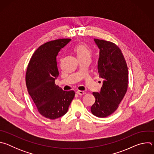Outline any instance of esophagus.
<instances>
[{
  "label": "esophagus",
  "mask_w": 154,
  "mask_h": 154,
  "mask_svg": "<svg viewBox=\"0 0 154 154\" xmlns=\"http://www.w3.org/2000/svg\"><path fill=\"white\" fill-rule=\"evenodd\" d=\"M76 93H77V94L80 95V96H82V95H83V94H85V91H77L76 92Z\"/></svg>",
  "instance_id": "34e87169"
}]
</instances>
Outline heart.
<instances>
[{
    "instance_id": "1",
    "label": "heart",
    "mask_w": 154,
    "mask_h": 154,
    "mask_svg": "<svg viewBox=\"0 0 154 154\" xmlns=\"http://www.w3.org/2000/svg\"><path fill=\"white\" fill-rule=\"evenodd\" d=\"M74 50L79 59L87 57L90 58L91 55V50L90 48L85 45H79L74 48Z\"/></svg>"
}]
</instances>
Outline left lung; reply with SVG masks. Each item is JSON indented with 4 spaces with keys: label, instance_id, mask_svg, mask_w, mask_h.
<instances>
[{
    "label": "left lung",
    "instance_id": "8db88e82",
    "mask_svg": "<svg viewBox=\"0 0 154 154\" xmlns=\"http://www.w3.org/2000/svg\"><path fill=\"white\" fill-rule=\"evenodd\" d=\"M100 50L97 69L103 81L99 93L94 92L96 99L91 113L99 118L113 113L123 99L128 87V68L124 55L115 43L94 39Z\"/></svg>",
    "mask_w": 154,
    "mask_h": 154
}]
</instances>
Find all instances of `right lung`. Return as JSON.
I'll return each instance as SVG.
<instances>
[{
	"label": "right lung",
	"mask_w": 154,
	"mask_h": 154,
	"mask_svg": "<svg viewBox=\"0 0 154 154\" xmlns=\"http://www.w3.org/2000/svg\"><path fill=\"white\" fill-rule=\"evenodd\" d=\"M71 39H59L46 42L33 54L26 75V86L38 112L51 119L67 113L75 96L74 91H64L57 86L58 77L57 56Z\"/></svg>",
	"instance_id": "add662e5"
}]
</instances>
